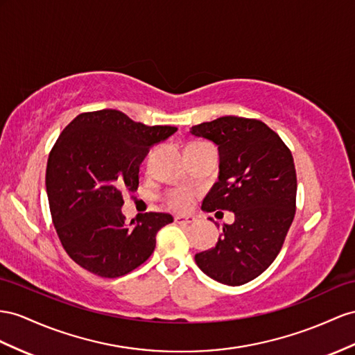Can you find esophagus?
I'll list each match as a JSON object with an SVG mask.
<instances>
[{"instance_id":"esophagus-1","label":"esophagus","mask_w":355,"mask_h":355,"mask_svg":"<svg viewBox=\"0 0 355 355\" xmlns=\"http://www.w3.org/2000/svg\"><path fill=\"white\" fill-rule=\"evenodd\" d=\"M175 222L180 223V225H190V223L195 222V217H192V216H177Z\"/></svg>"}]
</instances>
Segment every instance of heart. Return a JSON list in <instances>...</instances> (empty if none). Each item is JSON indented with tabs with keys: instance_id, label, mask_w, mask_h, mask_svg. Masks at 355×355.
<instances>
[{
	"instance_id": "b5f03b06",
	"label": "heart",
	"mask_w": 355,
	"mask_h": 355,
	"mask_svg": "<svg viewBox=\"0 0 355 355\" xmlns=\"http://www.w3.org/2000/svg\"><path fill=\"white\" fill-rule=\"evenodd\" d=\"M192 202V198L183 190H175L168 195V204L175 208V210H186V208Z\"/></svg>"
}]
</instances>
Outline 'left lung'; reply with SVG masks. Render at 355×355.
Listing matches in <instances>:
<instances>
[{"label":"left lung","instance_id":"left-lung-1","mask_svg":"<svg viewBox=\"0 0 355 355\" xmlns=\"http://www.w3.org/2000/svg\"><path fill=\"white\" fill-rule=\"evenodd\" d=\"M190 133L219 150V180L202 210L232 211L214 248L196 253L208 277L240 286L264 272L276 259L294 220L297 175L289 148L267 124L226 115L193 125Z\"/></svg>","mask_w":355,"mask_h":355}]
</instances>
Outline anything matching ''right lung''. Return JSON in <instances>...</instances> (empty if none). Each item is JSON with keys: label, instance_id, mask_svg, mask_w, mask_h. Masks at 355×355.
Returning <instances> with one entry per match:
<instances>
[{"label": "right lung", "instance_id": "1", "mask_svg": "<svg viewBox=\"0 0 355 355\" xmlns=\"http://www.w3.org/2000/svg\"><path fill=\"white\" fill-rule=\"evenodd\" d=\"M177 132L145 125L115 109L79 114L49 153L46 192L62 248L100 277H120L147 261L156 235L174 222L145 213L127 225L123 192L138 189L139 166L153 145Z\"/></svg>", "mask_w": 355, "mask_h": 355}]
</instances>
